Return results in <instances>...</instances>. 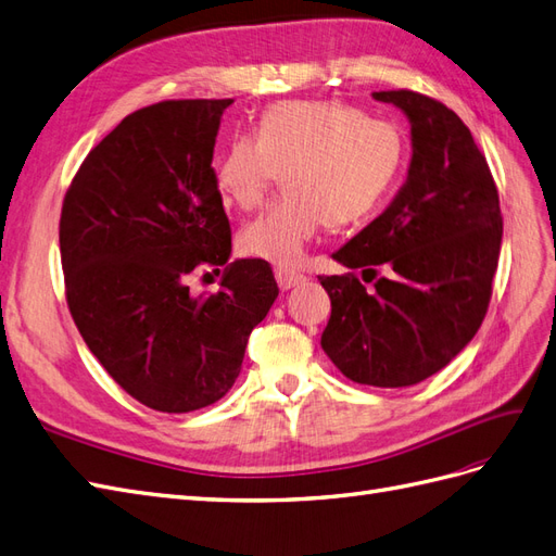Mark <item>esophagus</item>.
<instances>
[{
  "label": "esophagus",
  "instance_id": "esophagus-1",
  "mask_svg": "<svg viewBox=\"0 0 556 556\" xmlns=\"http://www.w3.org/2000/svg\"><path fill=\"white\" fill-rule=\"evenodd\" d=\"M275 277H277L279 289H283V291H289L293 287H301V283L305 281V275L295 273V269H291V267H277Z\"/></svg>",
  "mask_w": 556,
  "mask_h": 556
}]
</instances>
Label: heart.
<instances>
[{
  "label": "heart",
  "mask_w": 556,
  "mask_h": 556,
  "mask_svg": "<svg viewBox=\"0 0 556 556\" xmlns=\"http://www.w3.org/2000/svg\"><path fill=\"white\" fill-rule=\"evenodd\" d=\"M396 124L364 117L338 101L269 105L253 136H235L216 166L225 202L241 211L263 204L283 170L289 190L239 235L247 255L279 265L303 258L326 223L352 225L371 213L404 164Z\"/></svg>",
  "instance_id": "1"
}]
</instances>
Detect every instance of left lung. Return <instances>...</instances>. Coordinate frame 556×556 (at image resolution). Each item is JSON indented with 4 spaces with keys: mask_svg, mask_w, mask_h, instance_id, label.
<instances>
[{
    "mask_svg": "<svg viewBox=\"0 0 556 556\" xmlns=\"http://www.w3.org/2000/svg\"><path fill=\"white\" fill-rule=\"evenodd\" d=\"M374 98L406 112L414 156L392 204L333 253L350 273L319 277L331 298L321 348L359 386L408 388L479 331L503 216L486 156L451 108L408 89ZM359 266L371 288L353 275Z\"/></svg>",
    "mask_w": 556,
    "mask_h": 556,
    "instance_id": "1",
    "label": "left lung"
}]
</instances>
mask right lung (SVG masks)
Here are the masks:
<instances>
[{
  "instance_id": "right-lung-1",
  "label": "right lung",
  "mask_w": 556,
  "mask_h": 556,
  "mask_svg": "<svg viewBox=\"0 0 556 556\" xmlns=\"http://www.w3.org/2000/svg\"><path fill=\"white\" fill-rule=\"evenodd\" d=\"M230 105L180 98L131 112L87 154L63 199L70 315L112 380L162 414L225 396L279 295L261 258L227 265L218 291L190 289L194 273H220L232 251L211 168Z\"/></svg>"
}]
</instances>
